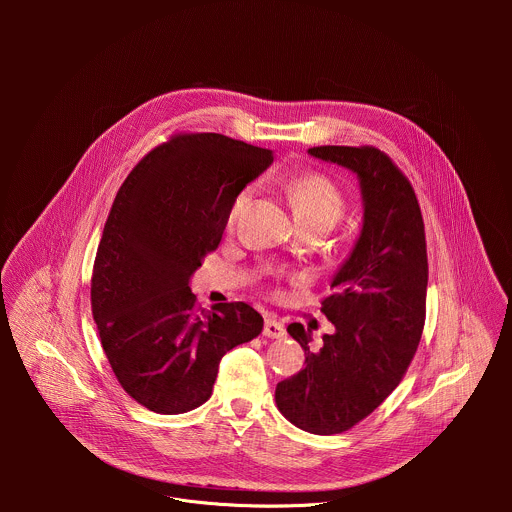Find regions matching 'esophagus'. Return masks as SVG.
<instances>
[{"label": "esophagus", "instance_id": "esophagus-1", "mask_svg": "<svg viewBox=\"0 0 512 512\" xmlns=\"http://www.w3.org/2000/svg\"><path fill=\"white\" fill-rule=\"evenodd\" d=\"M263 334H265L267 338H283V336H285V326H283L275 316H269V318L265 320Z\"/></svg>", "mask_w": 512, "mask_h": 512}]
</instances>
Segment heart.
Instances as JSON below:
<instances>
[{
	"label": "heart",
	"instance_id": "1",
	"mask_svg": "<svg viewBox=\"0 0 512 512\" xmlns=\"http://www.w3.org/2000/svg\"><path fill=\"white\" fill-rule=\"evenodd\" d=\"M287 192L296 216H320V218H330V221L336 223L342 214L344 202L338 188L320 174H306V176L291 178L287 184ZM249 198H251V188L243 190L237 196L231 208V221H237L239 214L247 206Z\"/></svg>",
	"mask_w": 512,
	"mask_h": 512
}]
</instances>
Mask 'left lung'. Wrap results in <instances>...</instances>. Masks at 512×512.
Listing matches in <instances>:
<instances>
[{"label":"left lung","instance_id":"8db88e82","mask_svg":"<svg viewBox=\"0 0 512 512\" xmlns=\"http://www.w3.org/2000/svg\"><path fill=\"white\" fill-rule=\"evenodd\" d=\"M308 154L356 176L362 227L322 302L334 324L322 346L312 350L300 322L287 326L306 367L277 383L275 403L296 427L332 435L371 415L403 379L425 322L427 251L415 192L381 150L322 145Z\"/></svg>","mask_w":512,"mask_h":512}]
</instances>
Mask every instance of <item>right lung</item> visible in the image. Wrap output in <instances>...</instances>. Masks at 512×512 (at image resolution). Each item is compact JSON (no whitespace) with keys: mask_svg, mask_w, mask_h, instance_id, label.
<instances>
[{"mask_svg":"<svg viewBox=\"0 0 512 512\" xmlns=\"http://www.w3.org/2000/svg\"><path fill=\"white\" fill-rule=\"evenodd\" d=\"M273 152L221 133L178 135L145 156L111 206L91 306L111 369L143 407L178 415L212 395L218 362L263 330L247 304L196 308L188 287Z\"/></svg>","mask_w":512,"mask_h":512,"instance_id":"obj_1","label":"right lung"}]
</instances>
